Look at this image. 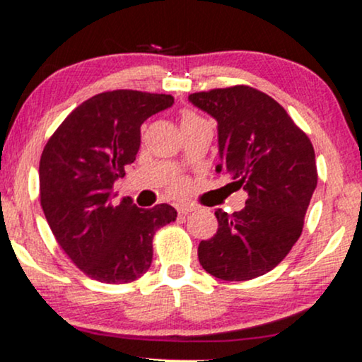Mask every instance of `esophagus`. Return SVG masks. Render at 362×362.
Listing matches in <instances>:
<instances>
[{
  "label": "esophagus",
  "mask_w": 362,
  "mask_h": 362,
  "mask_svg": "<svg viewBox=\"0 0 362 362\" xmlns=\"http://www.w3.org/2000/svg\"><path fill=\"white\" fill-rule=\"evenodd\" d=\"M177 210H178V215H189L190 212H194L195 207L194 205H180Z\"/></svg>",
  "instance_id": "esophagus-1"
}]
</instances>
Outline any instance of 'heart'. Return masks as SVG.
I'll use <instances>...</instances> for the list:
<instances>
[{"instance_id": "b5f03b06", "label": "heart", "mask_w": 362, "mask_h": 362, "mask_svg": "<svg viewBox=\"0 0 362 362\" xmlns=\"http://www.w3.org/2000/svg\"><path fill=\"white\" fill-rule=\"evenodd\" d=\"M197 117L195 113H192V112H185L184 115H182V123H185V122H192V120H197ZM172 190L173 192H182L184 190V184H182V182H177V184H173V187H172Z\"/></svg>"}]
</instances>
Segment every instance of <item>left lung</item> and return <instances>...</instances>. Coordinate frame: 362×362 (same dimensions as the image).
Wrapping results in <instances>:
<instances>
[{"label":"left lung","instance_id":"left-lung-1","mask_svg":"<svg viewBox=\"0 0 362 362\" xmlns=\"http://www.w3.org/2000/svg\"><path fill=\"white\" fill-rule=\"evenodd\" d=\"M217 120V172L247 192L245 207L215 210L218 228L199 244L200 265L222 281H249L272 271L300 237L317 185L308 135L276 100L237 85L189 95Z\"/></svg>","mask_w":362,"mask_h":362}]
</instances>
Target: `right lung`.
Here are the masks:
<instances>
[{"instance_id":"obj_1","label":"right lung","mask_w":362,"mask_h":362,"mask_svg":"<svg viewBox=\"0 0 362 362\" xmlns=\"http://www.w3.org/2000/svg\"><path fill=\"white\" fill-rule=\"evenodd\" d=\"M170 95L115 90L76 107L48 140L40 160V199L53 235L95 281L127 284L152 264L158 227L175 221L168 204L139 209L115 202L113 184L140 148V127L170 108Z\"/></svg>"}]
</instances>
